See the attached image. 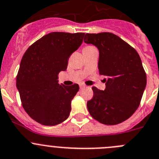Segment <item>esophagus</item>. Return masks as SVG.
<instances>
[{
    "mask_svg": "<svg viewBox=\"0 0 159 159\" xmlns=\"http://www.w3.org/2000/svg\"><path fill=\"white\" fill-rule=\"evenodd\" d=\"M79 86H80V89H82L85 88V85H84V84H80Z\"/></svg>",
    "mask_w": 159,
    "mask_h": 159,
    "instance_id": "obj_1",
    "label": "esophagus"
}]
</instances>
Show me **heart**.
<instances>
[{"instance_id": "heart-1", "label": "heart", "mask_w": 159, "mask_h": 159, "mask_svg": "<svg viewBox=\"0 0 159 159\" xmlns=\"http://www.w3.org/2000/svg\"><path fill=\"white\" fill-rule=\"evenodd\" d=\"M93 48V46H86V47H84V49H89V48Z\"/></svg>"}]
</instances>
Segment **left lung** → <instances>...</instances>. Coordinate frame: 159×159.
<instances>
[{
  "label": "left lung",
  "instance_id": "obj_1",
  "mask_svg": "<svg viewBox=\"0 0 159 159\" xmlns=\"http://www.w3.org/2000/svg\"><path fill=\"white\" fill-rule=\"evenodd\" d=\"M84 36V42L99 49V72L106 78L103 91L93 87L89 112L102 124H119L133 115L143 96L147 77L141 59L132 46L112 33Z\"/></svg>",
  "mask_w": 159,
  "mask_h": 159
}]
</instances>
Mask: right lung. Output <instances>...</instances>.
Returning <instances> with one entry per match:
<instances>
[{"label":"right lung","mask_w":159,"mask_h":159,"mask_svg":"<svg viewBox=\"0 0 159 159\" xmlns=\"http://www.w3.org/2000/svg\"><path fill=\"white\" fill-rule=\"evenodd\" d=\"M84 33L52 32L30 45L22 58L16 87L30 118L44 125H56L69 117L71 100L79 90L75 84H59L70 56L83 41Z\"/></svg>","instance_id":"right-lung-1"}]
</instances>
